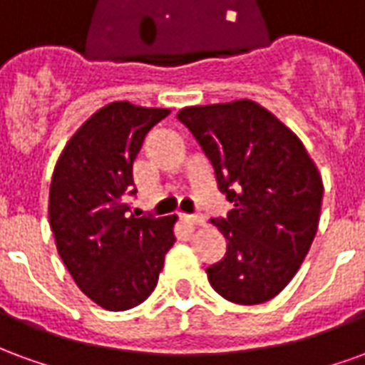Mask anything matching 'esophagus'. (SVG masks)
Returning a JSON list of instances; mask_svg holds the SVG:
<instances>
[{
	"label": "esophagus",
	"instance_id": "34e87169",
	"mask_svg": "<svg viewBox=\"0 0 365 365\" xmlns=\"http://www.w3.org/2000/svg\"><path fill=\"white\" fill-rule=\"evenodd\" d=\"M182 221L187 222L190 227H201L205 222V219L199 217V215H182Z\"/></svg>",
	"mask_w": 365,
	"mask_h": 365
}]
</instances>
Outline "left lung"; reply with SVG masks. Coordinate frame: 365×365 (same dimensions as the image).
Masks as SVG:
<instances>
[{"label": "left lung", "instance_id": "1", "mask_svg": "<svg viewBox=\"0 0 365 365\" xmlns=\"http://www.w3.org/2000/svg\"><path fill=\"white\" fill-rule=\"evenodd\" d=\"M235 209L211 219L227 254L207 268L213 289L238 305L275 297L297 274L319 229L322 178L297 135L250 99L178 113Z\"/></svg>", "mask_w": 365, "mask_h": 365}]
</instances>
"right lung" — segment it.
Wrapping results in <instances>:
<instances>
[{"label": "right lung", "mask_w": 365, "mask_h": 365, "mask_svg": "<svg viewBox=\"0 0 365 365\" xmlns=\"http://www.w3.org/2000/svg\"><path fill=\"white\" fill-rule=\"evenodd\" d=\"M170 109L113 101L78 128L51 182L48 219L76 285L107 311H127L150 295L174 246L172 217H135L127 195L144 136Z\"/></svg>", "instance_id": "obj_1"}]
</instances>
